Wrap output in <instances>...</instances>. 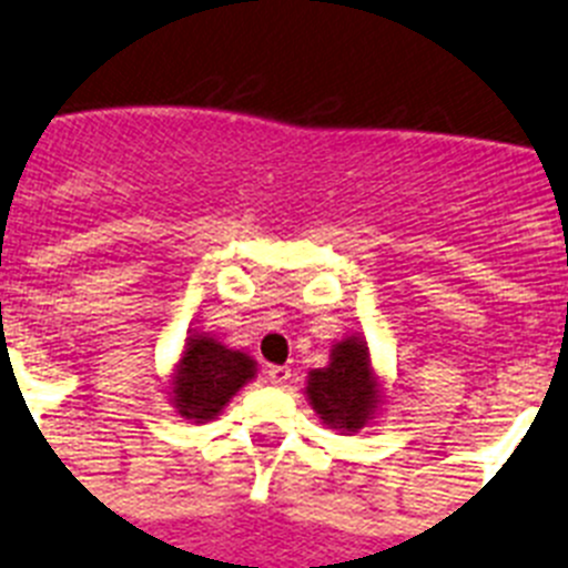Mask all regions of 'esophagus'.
I'll return each mask as SVG.
<instances>
[{
    "label": "esophagus",
    "instance_id": "1",
    "mask_svg": "<svg viewBox=\"0 0 568 568\" xmlns=\"http://www.w3.org/2000/svg\"><path fill=\"white\" fill-rule=\"evenodd\" d=\"M293 377V372H290V366H270L267 368V379L273 383V386H284L287 379Z\"/></svg>",
    "mask_w": 568,
    "mask_h": 568
}]
</instances>
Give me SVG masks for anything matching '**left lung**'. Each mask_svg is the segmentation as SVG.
<instances>
[{
	"label": "left lung",
	"mask_w": 568,
	"mask_h": 568,
	"mask_svg": "<svg viewBox=\"0 0 568 568\" xmlns=\"http://www.w3.org/2000/svg\"><path fill=\"white\" fill-rule=\"evenodd\" d=\"M306 397L329 428L361 430L377 408V379L366 343L361 337L337 343L329 366L310 372Z\"/></svg>",
	"instance_id": "1"
}]
</instances>
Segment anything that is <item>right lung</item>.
Segmentation results:
<instances>
[{
  "mask_svg": "<svg viewBox=\"0 0 568 568\" xmlns=\"http://www.w3.org/2000/svg\"><path fill=\"white\" fill-rule=\"evenodd\" d=\"M253 374L256 363L244 352H233L207 335L189 337V348L174 374L176 410L196 423L213 419Z\"/></svg>",
  "mask_w": 568,
  "mask_h": 568,
  "instance_id": "right-lung-1",
  "label": "right lung"
}]
</instances>
